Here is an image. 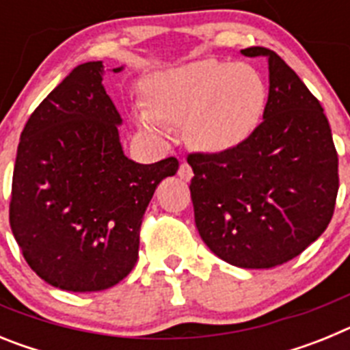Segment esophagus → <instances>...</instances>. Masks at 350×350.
<instances>
[{"label": "esophagus", "instance_id": "34e87169", "mask_svg": "<svg viewBox=\"0 0 350 350\" xmlns=\"http://www.w3.org/2000/svg\"><path fill=\"white\" fill-rule=\"evenodd\" d=\"M178 177H180L182 180H191V178H193V168H191L187 163H182L180 168H178Z\"/></svg>", "mask_w": 350, "mask_h": 350}]
</instances>
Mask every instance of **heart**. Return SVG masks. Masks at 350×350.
Masks as SVG:
<instances>
[{
	"label": "heart",
	"mask_w": 350,
	"mask_h": 350,
	"mask_svg": "<svg viewBox=\"0 0 350 350\" xmlns=\"http://www.w3.org/2000/svg\"><path fill=\"white\" fill-rule=\"evenodd\" d=\"M142 92L145 105L133 107L131 119L144 135L166 144L170 126L184 124L191 147L212 154L245 142L261 122L268 98L258 70L215 57L154 73Z\"/></svg>",
	"instance_id": "b5f03b06"
}]
</instances>
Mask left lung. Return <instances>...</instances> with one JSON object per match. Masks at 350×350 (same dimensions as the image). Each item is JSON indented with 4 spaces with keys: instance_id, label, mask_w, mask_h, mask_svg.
I'll use <instances>...</instances> for the list:
<instances>
[{
    "instance_id": "1",
    "label": "left lung",
    "mask_w": 350,
    "mask_h": 350,
    "mask_svg": "<svg viewBox=\"0 0 350 350\" xmlns=\"http://www.w3.org/2000/svg\"><path fill=\"white\" fill-rule=\"evenodd\" d=\"M265 57L270 91L256 131L217 154L194 152L191 200L200 237L240 268H273L315 242L335 212L338 154L319 100L273 51Z\"/></svg>"
}]
</instances>
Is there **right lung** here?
<instances>
[{"instance_id":"obj_1","label":"right lung","mask_w":350,"mask_h":350,"mask_svg":"<svg viewBox=\"0 0 350 350\" xmlns=\"http://www.w3.org/2000/svg\"><path fill=\"white\" fill-rule=\"evenodd\" d=\"M101 80V61L79 64L36 107L12 178L10 228L24 259L73 293L108 289L133 270L145 210L178 170L177 157L138 165L124 156L122 119Z\"/></svg>"}]
</instances>
